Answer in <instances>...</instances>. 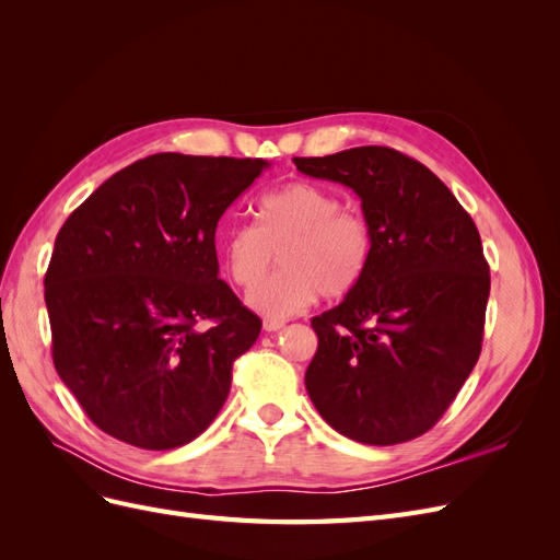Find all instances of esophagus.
Returning a JSON list of instances; mask_svg holds the SVG:
<instances>
[{"mask_svg": "<svg viewBox=\"0 0 560 560\" xmlns=\"http://www.w3.org/2000/svg\"><path fill=\"white\" fill-rule=\"evenodd\" d=\"M284 327V319H276V317H266L264 319V331H278Z\"/></svg>", "mask_w": 560, "mask_h": 560, "instance_id": "1", "label": "esophagus"}]
</instances>
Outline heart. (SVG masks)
Here are the masks:
<instances>
[{"mask_svg":"<svg viewBox=\"0 0 560 560\" xmlns=\"http://www.w3.org/2000/svg\"><path fill=\"white\" fill-rule=\"evenodd\" d=\"M226 276L249 290L272 252L283 268L254 287L249 306L268 317L294 315L322 294L343 299L366 276L374 257V229L362 210L313 182H290L254 202V226L233 224L217 238Z\"/></svg>","mask_w":560,"mask_h":560,"instance_id":"heart-1","label":"heart"}]
</instances>
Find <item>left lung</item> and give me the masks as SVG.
<instances>
[{"mask_svg": "<svg viewBox=\"0 0 560 560\" xmlns=\"http://www.w3.org/2000/svg\"><path fill=\"white\" fill-rule=\"evenodd\" d=\"M294 165L350 186L374 229L362 282L311 319L308 395L354 442H411L446 413L481 354L490 273L477 224L430 167L397 149L354 147Z\"/></svg>", "mask_w": 560, "mask_h": 560, "instance_id": "left-lung-1", "label": "left lung"}]
</instances>
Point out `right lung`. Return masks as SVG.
Masks as SVG:
<instances>
[{"mask_svg": "<svg viewBox=\"0 0 560 560\" xmlns=\"http://www.w3.org/2000/svg\"><path fill=\"white\" fill-rule=\"evenodd\" d=\"M264 159L154 154L112 175L62 224L44 278L54 364L109 436L194 442L261 331L219 278L217 222Z\"/></svg>", "mask_w": 560, "mask_h": 560, "instance_id": "1", "label": "right lung"}]
</instances>
